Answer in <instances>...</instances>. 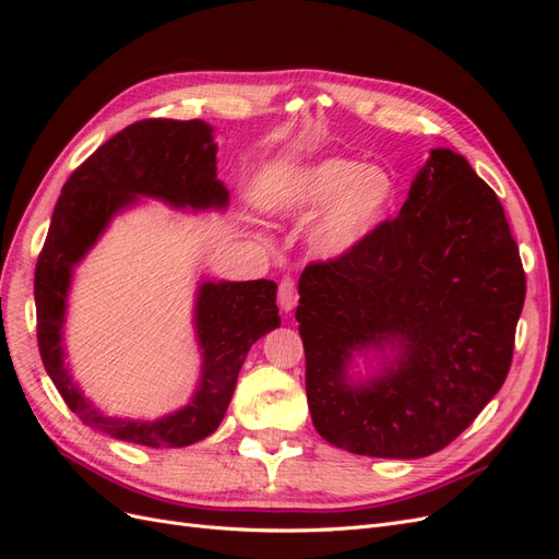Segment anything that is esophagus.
<instances>
[{"label":"esophagus","mask_w":559,"mask_h":559,"mask_svg":"<svg viewBox=\"0 0 559 559\" xmlns=\"http://www.w3.org/2000/svg\"><path fill=\"white\" fill-rule=\"evenodd\" d=\"M277 302L282 312H292L298 302V292H296V282L292 277H284L277 292Z\"/></svg>","instance_id":"esophagus-1"}]
</instances>
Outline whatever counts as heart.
<instances>
[{
	"label": "heart",
	"instance_id": "obj_1",
	"mask_svg": "<svg viewBox=\"0 0 559 559\" xmlns=\"http://www.w3.org/2000/svg\"><path fill=\"white\" fill-rule=\"evenodd\" d=\"M396 200L392 173L357 158L331 156L282 173L265 193V207L282 216L319 212L312 249L324 259H343L373 233Z\"/></svg>",
	"mask_w": 559,
	"mask_h": 559
}]
</instances>
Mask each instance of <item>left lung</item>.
<instances>
[{"label": "left lung", "instance_id": "1", "mask_svg": "<svg viewBox=\"0 0 559 559\" xmlns=\"http://www.w3.org/2000/svg\"><path fill=\"white\" fill-rule=\"evenodd\" d=\"M524 282L497 193L464 156L433 148L396 218L298 280L319 436L384 460L450 445L509 376ZM354 350L380 353L381 373L354 383Z\"/></svg>", "mask_w": 559, "mask_h": 559}]
</instances>
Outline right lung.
<instances>
[{
    "instance_id": "add662e5",
    "label": "right lung",
    "mask_w": 559,
    "mask_h": 559,
    "mask_svg": "<svg viewBox=\"0 0 559 559\" xmlns=\"http://www.w3.org/2000/svg\"><path fill=\"white\" fill-rule=\"evenodd\" d=\"M214 128L205 121L146 118L121 130L81 163L62 186L35 270L37 341L48 378L83 425L126 443L183 448L216 431L228 411L249 347L280 326L277 284L200 282L195 335L202 370L183 408L154 421L95 411L64 368L62 324L74 265L111 218L138 198H158L177 210H224L228 189L216 179Z\"/></svg>"
}]
</instances>
